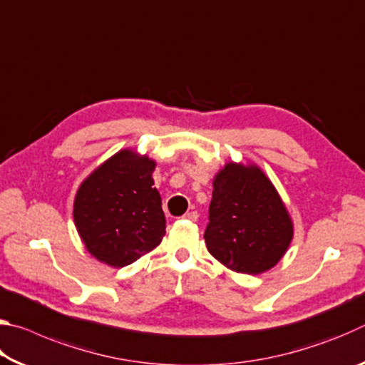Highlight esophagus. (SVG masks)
Masks as SVG:
<instances>
[{"mask_svg":"<svg viewBox=\"0 0 365 365\" xmlns=\"http://www.w3.org/2000/svg\"><path fill=\"white\" fill-rule=\"evenodd\" d=\"M197 217H200V214H197L196 211H191V212H187V214L183 215V219L191 220V222H196V220H197Z\"/></svg>","mask_w":365,"mask_h":365,"instance_id":"obj_1","label":"esophagus"}]
</instances>
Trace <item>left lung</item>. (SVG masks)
Wrapping results in <instances>:
<instances>
[{
    "instance_id": "obj_1",
    "label": "left lung",
    "mask_w": 365,
    "mask_h": 365,
    "mask_svg": "<svg viewBox=\"0 0 365 365\" xmlns=\"http://www.w3.org/2000/svg\"><path fill=\"white\" fill-rule=\"evenodd\" d=\"M207 251L225 267L257 275L280 261L293 240V222L280 195L255 164H225L214 178Z\"/></svg>"
}]
</instances>
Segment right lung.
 Returning <instances> with one entry per match:
<instances>
[{
	"label": "right lung",
	"instance_id": "add662e5",
	"mask_svg": "<svg viewBox=\"0 0 365 365\" xmlns=\"http://www.w3.org/2000/svg\"><path fill=\"white\" fill-rule=\"evenodd\" d=\"M156 163L122 150L80 185L73 222L86 250L110 267H125L156 248L165 235L159 191L153 187Z\"/></svg>",
	"mask_w": 365,
	"mask_h": 365
}]
</instances>
